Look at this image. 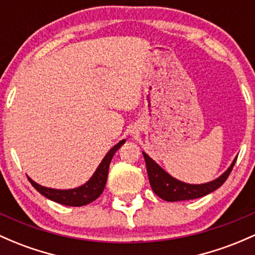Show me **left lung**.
<instances>
[{
  "instance_id": "obj_1",
  "label": "left lung",
  "mask_w": 255,
  "mask_h": 255,
  "mask_svg": "<svg viewBox=\"0 0 255 255\" xmlns=\"http://www.w3.org/2000/svg\"><path fill=\"white\" fill-rule=\"evenodd\" d=\"M142 155H144L145 163H146V170L147 175H149L151 189L159 198L168 201V202L194 200V198L202 197V196L213 192L214 190H217L218 187H220L225 183L237 159V157L235 158L231 166L229 167V169L215 180L211 181V183L201 184V185H191V184L181 183L177 179L172 178L153 159H151L146 153L142 152Z\"/></svg>"
}]
</instances>
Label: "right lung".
Returning <instances> with one entry per match:
<instances>
[{
  "instance_id": "add662e5",
  "label": "right lung",
  "mask_w": 255,
  "mask_h": 255,
  "mask_svg": "<svg viewBox=\"0 0 255 255\" xmlns=\"http://www.w3.org/2000/svg\"><path fill=\"white\" fill-rule=\"evenodd\" d=\"M126 140H121L119 144H116L115 146L106 153V156L103 158L102 163L99 164L96 173L93 174V177L89 179L85 185L77 187V189L72 190H55V189H48V187H44L36 184L35 181L31 180L30 178L29 181L31 183V185L40 192L41 195H43L44 197H47L48 200L54 201V202L60 203L64 206H70V207H81L86 206L88 203L96 201L100 195L104 191V187L106 184V179H108V172H109V166H110V162L113 159L115 152L122 146V144Z\"/></svg>"
}]
</instances>
